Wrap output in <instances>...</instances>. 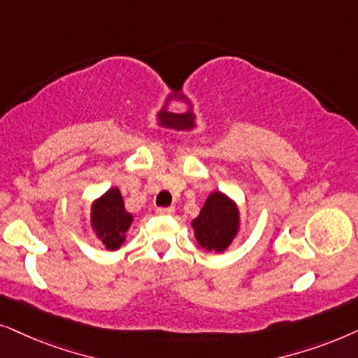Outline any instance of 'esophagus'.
Returning <instances> with one entry per match:
<instances>
[{"label": "esophagus", "instance_id": "esophagus-1", "mask_svg": "<svg viewBox=\"0 0 358 358\" xmlns=\"http://www.w3.org/2000/svg\"><path fill=\"white\" fill-rule=\"evenodd\" d=\"M175 213V208L173 206H166V208H157V214H160V216H170V214Z\"/></svg>", "mask_w": 358, "mask_h": 358}]
</instances>
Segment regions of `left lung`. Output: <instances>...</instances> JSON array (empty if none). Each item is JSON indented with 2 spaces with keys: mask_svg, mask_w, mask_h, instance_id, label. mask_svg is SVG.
<instances>
[{
  "mask_svg": "<svg viewBox=\"0 0 358 358\" xmlns=\"http://www.w3.org/2000/svg\"><path fill=\"white\" fill-rule=\"evenodd\" d=\"M198 244L208 250L222 252L239 229V211L226 194L214 192L208 196L199 216L192 222Z\"/></svg>",
  "mask_w": 358,
  "mask_h": 358,
  "instance_id": "left-lung-1",
  "label": "left lung"
}]
</instances>
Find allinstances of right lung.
<instances>
[{"instance_id": "1", "label": "right lung", "mask_w": 358, "mask_h": 358, "mask_svg": "<svg viewBox=\"0 0 358 358\" xmlns=\"http://www.w3.org/2000/svg\"><path fill=\"white\" fill-rule=\"evenodd\" d=\"M132 216L124 209V201L117 188L108 189L92 208V226L96 236L109 250H116L126 239Z\"/></svg>"}]
</instances>
